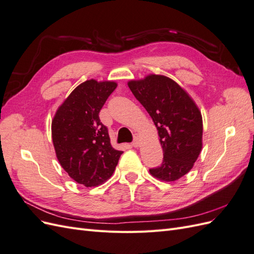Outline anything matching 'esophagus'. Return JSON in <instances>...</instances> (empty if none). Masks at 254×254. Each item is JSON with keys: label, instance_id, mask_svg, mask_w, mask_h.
Instances as JSON below:
<instances>
[{"label": "esophagus", "instance_id": "esophagus-1", "mask_svg": "<svg viewBox=\"0 0 254 254\" xmlns=\"http://www.w3.org/2000/svg\"><path fill=\"white\" fill-rule=\"evenodd\" d=\"M131 145L133 146V147H139L140 146V139H139V136H134V140L132 141V143H131Z\"/></svg>", "mask_w": 254, "mask_h": 254}]
</instances>
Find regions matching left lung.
<instances>
[{
	"label": "left lung",
	"mask_w": 254,
	"mask_h": 254,
	"mask_svg": "<svg viewBox=\"0 0 254 254\" xmlns=\"http://www.w3.org/2000/svg\"><path fill=\"white\" fill-rule=\"evenodd\" d=\"M134 97L149 113L158 129L163 161L150 174L176 181L188 174L202 148V117L193 99L178 83L151 74L128 82Z\"/></svg>",
	"instance_id": "obj_1"
}]
</instances>
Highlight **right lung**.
<instances>
[{
    "instance_id": "add662e5",
    "label": "right lung",
    "mask_w": 254,
    "mask_h": 254,
    "mask_svg": "<svg viewBox=\"0 0 254 254\" xmlns=\"http://www.w3.org/2000/svg\"><path fill=\"white\" fill-rule=\"evenodd\" d=\"M117 82L90 79L76 87L52 121V137L60 165L84 187H96L112 176L123 151L114 149L99 111Z\"/></svg>"
}]
</instances>
